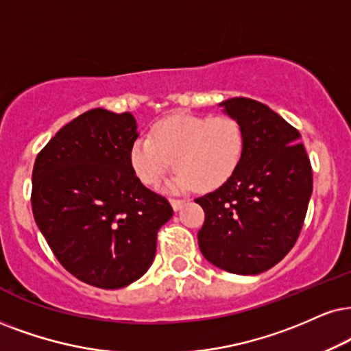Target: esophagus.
<instances>
[{"instance_id": "esophagus-1", "label": "esophagus", "mask_w": 351, "mask_h": 351, "mask_svg": "<svg viewBox=\"0 0 351 351\" xmlns=\"http://www.w3.org/2000/svg\"><path fill=\"white\" fill-rule=\"evenodd\" d=\"M170 202H171L173 210H180V208L186 204L184 199H170Z\"/></svg>"}]
</instances>
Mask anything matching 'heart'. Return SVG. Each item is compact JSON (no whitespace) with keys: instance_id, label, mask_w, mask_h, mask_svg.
I'll return each instance as SVG.
<instances>
[{"instance_id":"obj_1","label":"heart","mask_w":351,"mask_h":351,"mask_svg":"<svg viewBox=\"0 0 351 351\" xmlns=\"http://www.w3.org/2000/svg\"><path fill=\"white\" fill-rule=\"evenodd\" d=\"M245 134L237 119L228 114L173 113L162 118L130 149L136 176L147 186H157L171 170L176 175L170 188L199 191L220 188L232 178L241 162Z\"/></svg>"}]
</instances>
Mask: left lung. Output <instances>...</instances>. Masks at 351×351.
I'll use <instances>...</instances> for the list:
<instances>
[{"label":"left lung","mask_w":351,"mask_h":351,"mask_svg":"<svg viewBox=\"0 0 351 351\" xmlns=\"http://www.w3.org/2000/svg\"><path fill=\"white\" fill-rule=\"evenodd\" d=\"M245 134L241 162L227 183L197 197L206 212L197 233L202 256L239 275L265 272L280 263L300 237L313 170L301 134L261 101H221Z\"/></svg>","instance_id":"8db88e82"}]
</instances>
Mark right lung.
Here are the masks:
<instances>
[{
    "mask_svg": "<svg viewBox=\"0 0 351 351\" xmlns=\"http://www.w3.org/2000/svg\"><path fill=\"white\" fill-rule=\"evenodd\" d=\"M139 136L131 113L94 108L40 150L32 171L35 223L61 265L88 285L117 290L147 272L170 202L130 162Z\"/></svg>",
    "mask_w": 351,
    "mask_h": 351,
    "instance_id": "right-lung-1",
    "label": "right lung"
}]
</instances>
